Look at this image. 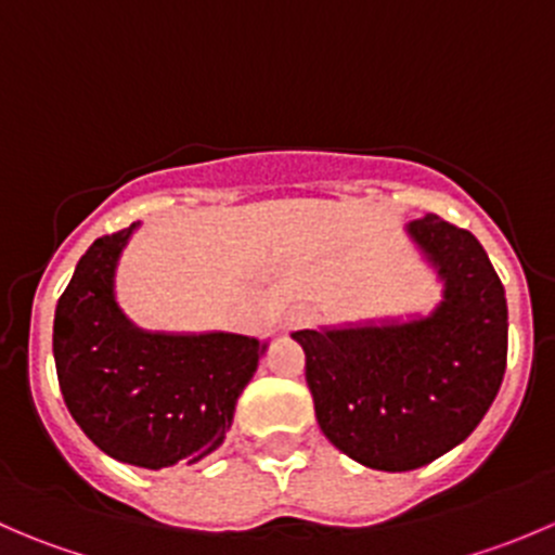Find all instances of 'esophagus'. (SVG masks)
Here are the masks:
<instances>
[{"instance_id": "esophagus-1", "label": "esophagus", "mask_w": 555, "mask_h": 555, "mask_svg": "<svg viewBox=\"0 0 555 555\" xmlns=\"http://www.w3.org/2000/svg\"><path fill=\"white\" fill-rule=\"evenodd\" d=\"M313 319V311L306 309V306H298V309H293L284 317V327L287 330H298V327H306Z\"/></svg>"}]
</instances>
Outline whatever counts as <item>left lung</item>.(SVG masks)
Wrapping results in <instances>:
<instances>
[{
	"label": "left lung",
	"instance_id": "obj_1",
	"mask_svg": "<svg viewBox=\"0 0 555 555\" xmlns=\"http://www.w3.org/2000/svg\"><path fill=\"white\" fill-rule=\"evenodd\" d=\"M408 233L443 279L429 317L293 333L324 438L384 473L424 467L462 443L507 365L505 287L478 238L438 215Z\"/></svg>",
	"mask_w": 555,
	"mask_h": 555
}]
</instances>
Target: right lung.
Here are the masks:
<instances>
[{"mask_svg": "<svg viewBox=\"0 0 555 555\" xmlns=\"http://www.w3.org/2000/svg\"><path fill=\"white\" fill-rule=\"evenodd\" d=\"M133 228L96 238L59 298L53 357L72 418L137 467L195 464L220 449L266 344L249 335L133 327L115 304V266Z\"/></svg>", "mask_w": 555, "mask_h": 555, "instance_id": "1", "label": "right lung"}]
</instances>
